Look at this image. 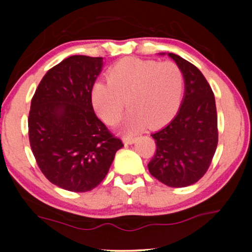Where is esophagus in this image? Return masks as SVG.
Segmentation results:
<instances>
[{
    "label": "esophagus",
    "instance_id": "1",
    "mask_svg": "<svg viewBox=\"0 0 252 252\" xmlns=\"http://www.w3.org/2000/svg\"><path fill=\"white\" fill-rule=\"evenodd\" d=\"M123 141H124V143H126V144H133V143H135L136 137H134V136H124Z\"/></svg>",
    "mask_w": 252,
    "mask_h": 252
}]
</instances>
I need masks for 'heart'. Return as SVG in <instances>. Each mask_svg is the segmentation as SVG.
Here are the masks:
<instances>
[{
    "label": "heart",
    "instance_id": "obj_1",
    "mask_svg": "<svg viewBox=\"0 0 252 252\" xmlns=\"http://www.w3.org/2000/svg\"><path fill=\"white\" fill-rule=\"evenodd\" d=\"M108 82H96L93 105L108 124L120 118L126 99L130 110L124 123L126 132L167 122L177 111L184 92L185 78L174 62H157L127 57L109 68Z\"/></svg>",
    "mask_w": 252,
    "mask_h": 252
}]
</instances>
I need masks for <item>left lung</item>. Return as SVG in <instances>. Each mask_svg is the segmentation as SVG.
<instances>
[{
    "instance_id": "8db88e82",
    "label": "left lung",
    "mask_w": 252,
    "mask_h": 252,
    "mask_svg": "<svg viewBox=\"0 0 252 252\" xmlns=\"http://www.w3.org/2000/svg\"><path fill=\"white\" fill-rule=\"evenodd\" d=\"M182 70L185 95L177 116L151 136L156 153L148 164L150 174L168 187H187L206 173L218 144L215 95L195 65L168 54Z\"/></svg>"
}]
</instances>
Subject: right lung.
Segmentation results:
<instances>
[{
	"label": "right lung",
	"mask_w": 252,
	"mask_h": 252,
	"mask_svg": "<svg viewBox=\"0 0 252 252\" xmlns=\"http://www.w3.org/2000/svg\"><path fill=\"white\" fill-rule=\"evenodd\" d=\"M102 66V57L65 58L47 72L31 102L29 137L37 166L68 191L97 187L124 147L93 109V86Z\"/></svg>",
	"instance_id": "1"
}]
</instances>
